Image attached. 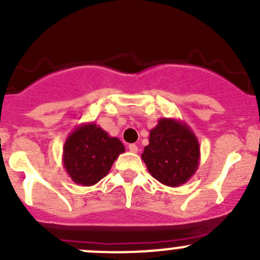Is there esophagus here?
Here are the masks:
<instances>
[{
	"instance_id": "esophagus-1",
	"label": "esophagus",
	"mask_w": 260,
	"mask_h": 260,
	"mask_svg": "<svg viewBox=\"0 0 260 260\" xmlns=\"http://www.w3.org/2000/svg\"><path fill=\"white\" fill-rule=\"evenodd\" d=\"M128 148H129V151L133 152V153H137L138 152V146L135 145V143H132V145L128 146Z\"/></svg>"
}]
</instances>
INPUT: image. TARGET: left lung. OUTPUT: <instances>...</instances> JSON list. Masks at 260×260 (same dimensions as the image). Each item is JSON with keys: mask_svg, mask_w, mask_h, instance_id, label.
Wrapping results in <instances>:
<instances>
[{"mask_svg": "<svg viewBox=\"0 0 260 260\" xmlns=\"http://www.w3.org/2000/svg\"><path fill=\"white\" fill-rule=\"evenodd\" d=\"M142 159L154 179L176 187L187 182L198 170L200 145L185 122L161 118L149 132V143L145 147Z\"/></svg>", "mask_w": 260, "mask_h": 260, "instance_id": "obj_1", "label": "left lung"}]
</instances>
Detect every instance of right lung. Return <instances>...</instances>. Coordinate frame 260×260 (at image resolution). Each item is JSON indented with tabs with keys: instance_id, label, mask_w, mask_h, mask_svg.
Wrapping results in <instances>:
<instances>
[{
	"instance_id": "right-lung-1",
	"label": "right lung",
	"mask_w": 260,
	"mask_h": 260,
	"mask_svg": "<svg viewBox=\"0 0 260 260\" xmlns=\"http://www.w3.org/2000/svg\"><path fill=\"white\" fill-rule=\"evenodd\" d=\"M125 151L117 137H111L94 122L78 125L62 148V165L70 179L93 186L108 175L112 165Z\"/></svg>"
}]
</instances>
